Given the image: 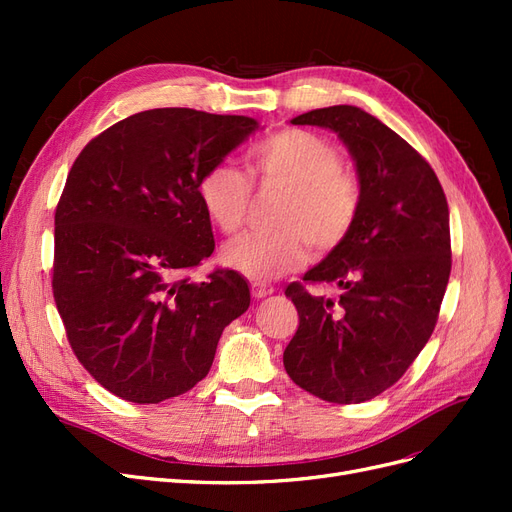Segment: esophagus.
Returning a JSON list of instances; mask_svg holds the SVG:
<instances>
[{"label":"esophagus","instance_id":"34e87169","mask_svg":"<svg viewBox=\"0 0 512 512\" xmlns=\"http://www.w3.org/2000/svg\"><path fill=\"white\" fill-rule=\"evenodd\" d=\"M273 294V286L269 284H262V282H252V297L254 299H265Z\"/></svg>","mask_w":512,"mask_h":512}]
</instances>
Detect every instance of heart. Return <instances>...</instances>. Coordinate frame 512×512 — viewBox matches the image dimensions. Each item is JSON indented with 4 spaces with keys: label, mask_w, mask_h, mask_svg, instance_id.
<instances>
[{
    "label": "heart",
    "mask_w": 512,
    "mask_h": 512,
    "mask_svg": "<svg viewBox=\"0 0 512 512\" xmlns=\"http://www.w3.org/2000/svg\"><path fill=\"white\" fill-rule=\"evenodd\" d=\"M250 168L267 183L288 188L275 209L273 230L245 232L224 247V262L254 282H271L307 258L342 245L359 218L361 183L339 166L337 149L324 138L297 128L275 132L256 143ZM209 220L226 235L235 232L250 205V181L230 164L209 168L198 185Z\"/></svg>",
    "instance_id": "heart-1"
}]
</instances>
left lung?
<instances>
[{
    "instance_id": "1",
    "label": "left lung",
    "mask_w": 512,
    "mask_h": 512,
    "mask_svg": "<svg viewBox=\"0 0 512 512\" xmlns=\"http://www.w3.org/2000/svg\"><path fill=\"white\" fill-rule=\"evenodd\" d=\"M337 134L361 183L346 241L303 275L339 297L286 288L299 329L284 350L294 384L333 404H361L393 386L436 327L451 275V226L442 185L418 153L359 106L290 119Z\"/></svg>"
}]
</instances>
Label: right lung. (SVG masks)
<instances>
[{"label": "right lung", "mask_w": 512, "mask_h": 512, "mask_svg": "<svg viewBox=\"0 0 512 512\" xmlns=\"http://www.w3.org/2000/svg\"><path fill=\"white\" fill-rule=\"evenodd\" d=\"M260 123L151 108L96 136L55 211L53 294L76 359L106 391L160 404L203 380L228 324L250 307L237 271H185L213 254L198 185Z\"/></svg>", "instance_id": "right-lung-1"}]
</instances>
